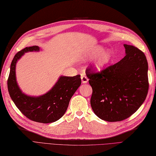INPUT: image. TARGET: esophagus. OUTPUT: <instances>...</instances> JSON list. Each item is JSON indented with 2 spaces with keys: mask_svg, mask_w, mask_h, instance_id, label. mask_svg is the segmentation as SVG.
<instances>
[{
  "mask_svg": "<svg viewBox=\"0 0 156 156\" xmlns=\"http://www.w3.org/2000/svg\"><path fill=\"white\" fill-rule=\"evenodd\" d=\"M81 79H82V82L83 83H85L88 82V78L86 76V75L85 74H81Z\"/></svg>",
  "mask_w": 156,
  "mask_h": 156,
  "instance_id": "34e87169",
  "label": "esophagus"
}]
</instances>
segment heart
I'll list each match as a JSON object with an SVG mask.
<instances>
[{
    "instance_id": "1",
    "label": "heart",
    "mask_w": 156,
    "mask_h": 156,
    "mask_svg": "<svg viewBox=\"0 0 156 156\" xmlns=\"http://www.w3.org/2000/svg\"><path fill=\"white\" fill-rule=\"evenodd\" d=\"M104 51L102 47H95L93 51L89 53V56L90 57H97L101 54ZM112 59V52L109 51H106L104 52L97 59L95 62V66L98 70L102 69L105 65H107Z\"/></svg>"
}]
</instances>
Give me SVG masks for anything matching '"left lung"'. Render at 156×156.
<instances>
[{
  "label": "left lung",
  "instance_id": "obj_1",
  "mask_svg": "<svg viewBox=\"0 0 156 156\" xmlns=\"http://www.w3.org/2000/svg\"><path fill=\"white\" fill-rule=\"evenodd\" d=\"M126 56L100 72L92 66L85 73L93 89L91 105L95 115L105 121L117 122L132 115L147 96L148 62L144 54L124 44Z\"/></svg>",
  "mask_w": 156,
  "mask_h": 156
}]
</instances>
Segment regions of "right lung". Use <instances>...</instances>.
<instances>
[{
	"label": "right lung",
	"mask_w": 156,
	"mask_h": 156,
	"mask_svg": "<svg viewBox=\"0 0 156 156\" xmlns=\"http://www.w3.org/2000/svg\"><path fill=\"white\" fill-rule=\"evenodd\" d=\"M39 51V47L32 46L24 48L15 55L8 79V89L13 102L25 117L35 122L47 124L56 121L65 114L70 100L81 85V78L79 74L59 77L52 89L40 97H30L23 93L16 82V63L25 52Z\"/></svg>",
	"instance_id": "right-lung-1"
}]
</instances>
